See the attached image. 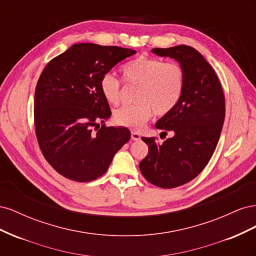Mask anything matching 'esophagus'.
I'll return each instance as SVG.
<instances>
[{
  "mask_svg": "<svg viewBox=\"0 0 256 256\" xmlns=\"http://www.w3.org/2000/svg\"><path fill=\"white\" fill-rule=\"evenodd\" d=\"M131 138H132L134 141H138L141 138V136H140V134H138V132L132 131V132H131Z\"/></svg>",
  "mask_w": 256,
  "mask_h": 256,
  "instance_id": "1",
  "label": "esophagus"
}]
</instances>
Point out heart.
Returning a JSON list of instances; mask_svg holds the SVG:
<instances>
[{"mask_svg": "<svg viewBox=\"0 0 256 256\" xmlns=\"http://www.w3.org/2000/svg\"><path fill=\"white\" fill-rule=\"evenodd\" d=\"M120 72L124 80L138 85V90L136 95L138 104L115 110L113 118L118 125L140 128L152 118L154 112L160 116L171 112L182 96L186 76L180 64L138 56L124 65ZM99 88L108 102L118 104L120 84L113 74H104Z\"/></svg>", "mask_w": 256, "mask_h": 256, "instance_id": "1", "label": "heart"}]
</instances>
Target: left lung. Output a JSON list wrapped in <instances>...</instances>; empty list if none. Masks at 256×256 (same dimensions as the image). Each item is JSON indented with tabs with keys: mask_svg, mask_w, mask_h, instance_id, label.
<instances>
[{
	"mask_svg": "<svg viewBox=\"0 0 256 256\" xmlns=\"http://www.w3.org/2000/svg\"><path fill=\"white\" fill-rule=\"evenodd\" d=\"M152 52L175 60L186 76L180 100L154 125L173 136L161 144L142 136L148 146V154L138 164L142 175L157 187L171 189L196 178L210 160L221 134L226 102L218 76L198 50L180 44Z\"/></svg>",
	"mask_w": 256,
	"mask_h": 256,
	"instance_id": "1",
	"label": "left lung"
}]
</instances>
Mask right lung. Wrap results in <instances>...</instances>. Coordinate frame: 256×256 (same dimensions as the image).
I'll list each match as a JSON object with an SVG mask.
<instances>
[{"mask_svg":"<svg viewBox=\"0 0 256 256\" xmlns=\"http://www.w3.org/2000/svg\"><path fill=\"white\" fill-rule=\"evenodd\" d=\"M134 54L115 46L76 44L44 69L34 98L36 136L44 157L60 175L80 182L97 180L130 140L126 127L92 128L111 116L100 79Z\"/></svg>","mask_w":256,"mask_h":256,"instance_id":"add662e5","label":"right lung"}]
</instances>
